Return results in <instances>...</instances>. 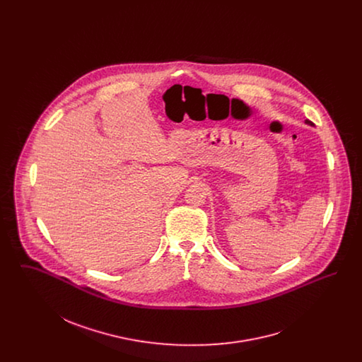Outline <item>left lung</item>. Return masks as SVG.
<instances>
[{"label": "left lung", "mask_w": 362, "mask_h": 362, "mask_svg": "<svg viewBox=\"0 0 362 362\" xmlns=\"http://www.w3.org/2000/svg\"><path fill=\"white\" fill-rule=\"evenodd\" d=\"M305 123H307V124H310V126H312V124H313V123H312V122H310V121H308V119H307V121H305Z\"/></svg>", "instance_id": "obj_1"}]
</instances>
